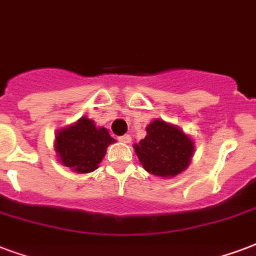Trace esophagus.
Wrapping results in <instances>:
<instances>
[{"label": "esophagus", "instance_id": "obj_1", "mask_svg": "<svg viewBox=\"0 0 256 256\" xmlns=\"http://www.w3.org/2000/svg\"><path fill=\"white\" fill-rule=\"evenodd\" d=\"M118 139L122 142V143H130V135H124V136H120Z\"/></svg>", "mask_w": 256, "mask_h": 256}]
</instances>
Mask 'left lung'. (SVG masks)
I'll return each instance as SVG.
<instances>
[{"label": "left lung", "mask_w": 256, "mask_h": 256, "mask_svg": "<svg viewBox=\"0 0 256 256\" xmlns=\"http://www.w3.org/2000/svg\"><path fill=\"white\" fill-rule=\"evenodd\" d=\"M134 148L144 170L158 176H174L189 166L194 144L188 136L162 120L147 126V136Z\"/></svg>", "instance_id": "obj_1"}]
</instances>
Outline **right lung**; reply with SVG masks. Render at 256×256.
Instances as JSON below:
<instances>
[{"label": "right lung", "mask_w": 256, "mask_h": 256, "mask_svg": "<svg viewBox=\"0 0 256 256\" xmlns=\"http://www.w3.org/2000/svg\"><path fill=\"white\" fill-rule=\"evenodd\" d=\"M113 142L114 139L105 128H97L94 121L84 117L74 126L59 130L55 151L64 166L84 174L98 167L106 147Z\"/></svg>", "instance_id": "obj_1"}]
</instances>
